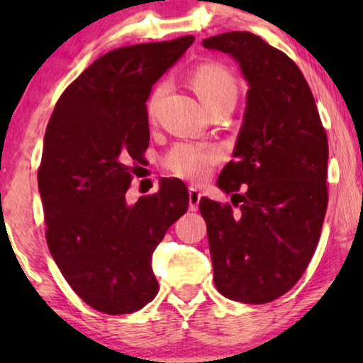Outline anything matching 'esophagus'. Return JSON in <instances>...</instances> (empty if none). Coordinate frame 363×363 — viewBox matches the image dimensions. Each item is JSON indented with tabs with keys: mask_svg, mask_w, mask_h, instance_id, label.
I'll return each mask as SVG.
<instances>
[{
	"mask_svg": "<svg viewBox=\"0 0 363 363\" xmlns=\"http://www.w3.org/2000/svg\"><path fill=\"white\" fill-rule=\"evenodd\" d=\"M188 198H190V210L196 211L198 205H200V200H201L200 190H196V188L191 186L190 190H188Z\"/></svg>",
	"mask_w": 363,
	"mask_h": 363,
	"instance_id": "34e87169",
	"label": "esophagus"
}]
</instances>
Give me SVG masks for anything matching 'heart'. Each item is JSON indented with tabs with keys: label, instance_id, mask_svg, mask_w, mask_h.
<instances>
[{
	"label": "heart",
	"instance_id": "1",
	"mask_svg": "<svg viewBox=\"0 0 363 363\" xmlns=\"http://www.w3.org/2000/svg\"><path fill=\"white\" fill-rule=\"evenodd\" d=\"M191 87L205 104L208 111L220 106H235L238 97V86L233 74L225 66L216 62L200 64L190 76ZM165 92V86L160 84L148 99V116L157 111V104ZM220 152L215 147L205 143L180 142L173 145L165 157V167L173 175L190 182H205L211 175L213 167L220 162Z\"/></svg>",
	"mask_w": 363,
	"mask_h": 363
}]
</instances>
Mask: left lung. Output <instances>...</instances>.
<instances>
[{"instance_id":"8db88e82","label":"left lung","mask_w":363,"mask_h":363,"mask_svg":"<svg viewBox=\"0 0 363 363\" xmlns=\"http://www.w3.org/2000/svg\"><path fill=\"white\" fill-rule=\"evenodd\" d=\"M203 46L235 57L250 84L235 160L218 178L240 210L200 200L215 286L231 301L266 304L301 279L319 242L329 201L325 128L301 69L279 49L247 31Z\"/></svg>"}]
</instances>
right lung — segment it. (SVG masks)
<instances>
[{"mask_svg":"<svg viewBox=\"0 0 363 363\" xmlns=\"http://www.w3.org/2000/svg\"><path fill=\"white\" fill-rule=\"evenodd\" d=\"M195 41L113 49L67 86L49 118L38 185L46 241L81 299L111 315L142 309L158 292L152 255L188 210V188L165 178L155 195L127 205L148 148L152 86Z\"/></svg>","mask_w":363,"mask_h":363,"instance_id":"obj_1","label":"right lung"}]
</instances>
